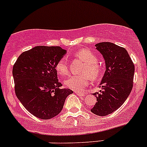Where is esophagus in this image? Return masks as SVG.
Returning a JSON list of instances; mask_svg holds the SVG:
<instances>
[{"mask_svg": "<svg viewBox=\"0 0 147 147\" xmlns=\"http://www.w3.org/2000/svg\"><path fill=\"white\" fill-rule=\"evenodd\" d=\"M75 92L76 93V94H78V95H79V96H81V97H82V96H84V93L82 92H79V91H75Z\"/></svg>", "mask_w": 147, "mask_h": 147, "instance_id": "34e87169", "label": "esophagus"}]
</instances>
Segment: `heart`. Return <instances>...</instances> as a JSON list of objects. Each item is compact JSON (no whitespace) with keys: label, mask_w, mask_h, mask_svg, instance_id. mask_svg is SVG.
I'll use <instances>...</instances> for the list:
<instances>
[{"label":"heart","mask_w":147,"mask_h":147,"mask_svg":"<svg viewBox=\"0 0 147 147\" xmlns=\"http://www.w3.org/2000/svg\"><path fill=\"white\" fill-rule=\"evenodd\" d=\"M76 56L85 63V65L82 69L83 74L70 75L65 80L64 84L67 88L79 90H82L88 84L89 76L92 80H98L101 77L102 69L101 66L97 63V55L91 50L82 49L76 53ZM55 69L60 75H67L69 69L66 59L63 57L59 60L55 65Z\"/></svg>","instance_id":"heart-1"}]
</instances>
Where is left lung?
<instances>
[{
    "label": "left lung",
    "mask_w": 147,
    "mask_h": 147,
    "mask_svg": "<svg viewBox=\"0 0 147 147\" xmlns=\"http://www.w3.org/2000/svg\"><path fill=\"white\" fill-rule=\"evenodd\" d=\"M95 47L103 56L106 70L100 84L101 93L92 94L97 102L91 112L98 116H106L119 109L129 95L134 65L124 47L109 42H100Z\"/></svg>",
    "instance_id": "1"
}]
</instances>
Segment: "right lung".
I'll use <instances>...</instances> for the list:
<instances>
[{"instance_id": "1", "label": "right lung", "mask_w": 147, "mask_h": 147, "mask_svg": "<svg viewBox=\"0 0 147 147\" xmlns=\"http://www.w3.org/2000/svg\"><path fill=\"white\" fill-rule=\"evenodd\" d=\"M67 53L58 46H36L18 57L13 67L15 92L25 108L36 117L49 119L62 111L73 93L60 89L55 65Z\"/></svg>"}]
</instances>
